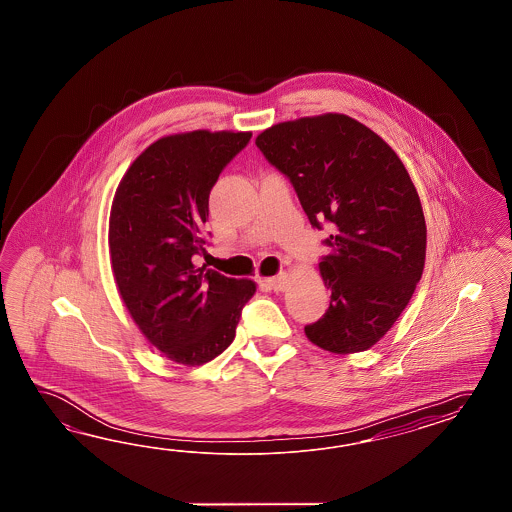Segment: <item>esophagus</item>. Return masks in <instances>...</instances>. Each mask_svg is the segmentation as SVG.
<instances>
[{"instance_id":"obj_1","label":"esophagus","mask_w":512,"mask_h":512,"mask_svg":"<svg viewBox=\"0 0 512 512\" xmlns=\"http://www.w3.org/2000/svg\"><path fill=\"white\" fill-rule=\"evenodd\" d=\"M262 283L266 287L272 288V290H283L287 287V274L281 272V274L274 275V277H266Z\"/></svg>"}]
</instances>
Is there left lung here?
Masks as SVG:
<instances>
[{
	"mask_svg": "<svg viewBox=\"0 0 512 512\" xmlns=\"http://www.w3.org/2000/svg\"><path fill=\"white\" fill-rule=\"evenodd\" d=\"M287 175L312 227L331 225L320 274L329 309L305 335L331 353H357L387 335L424 272V211L396 151L346 114L281 122L255 138Z\"/></svg>",
	"mask_w": 512,
	"mask_h": 512,
	"instance_id": "left-lung-1",
	"label": "left lung"
}]
</instances>
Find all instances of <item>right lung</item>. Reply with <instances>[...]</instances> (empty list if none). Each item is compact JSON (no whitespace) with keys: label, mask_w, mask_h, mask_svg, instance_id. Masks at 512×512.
<instances>
[{"label":"right lung","mask_w":512,"mask_h":512,"mask_svg":"<svg viewBox=\"0 0 512 512\" xmlns=\"http://www.w3.org/2000/svg\"><path fill=\"white\" fill-rule=\"evenodd\" d=\"M250 131L159 138L125 172L109 218L114 281L142 335L170 361L201 366L233 342L251 279L194 264L205 251L209 194Z\"/></svg>","instance_id":"obj_1"}]
</instances>
